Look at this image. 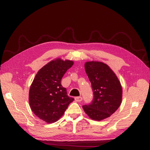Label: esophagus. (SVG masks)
<instances>
[{
  "mask_svg": "<svg viewBox=\"0 0 150 150\" xmlns=\"http://www.w3.org/2000/svg\"><path fill=\"white\" fill-rule=\"evenodd\" d=\"M75 100L77 102H81L82 100V97H76L75 98Z\"/></svg>",
  "mask_w": 150,
  "mask_h": 150,
  "instance_id": "obj_1",
  "label": "esophagus"
}]
</instances>
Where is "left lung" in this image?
Masks as SVG:
<instances>
[{"label":"left lung","instance_id":"left-lung-1","mask_svg":"<svg viewBox=\"0 0 150 150\" xmlns=\"http://www.w3.org/2000/svg\"><path fill=\"white\" fill-rule=\"evenodd\" d=\"M85 70L91 84L93 98L82 108L91 119L101 120L115 112L122 101V86L116 75L106 64L87 62Z\"/></svg>","mask_w":150,"mask_h":150}]
</instances>
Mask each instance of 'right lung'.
Returning a JSON list of instances; mask_svg holds the SVG:
<instances>
[{"mask_svg":"<svg viewBox=\"0 0 150 150\" xmlns=\"http://www.w3.org/2000/svg\"><path fill=\"white\" fill-rule=\"evenodd\" d=\"M73 62L56 59L41 68L31 84L29 93L31 109L36 116L47 123L61 117L74 98L68 96L61 79Z\"/></svg>","mask_w":150,"mask_h":150,"instance_id":"1","label":"right lung"}]
</instances>
